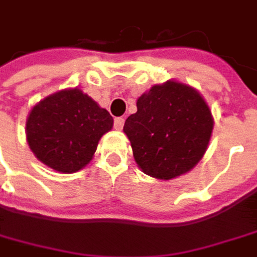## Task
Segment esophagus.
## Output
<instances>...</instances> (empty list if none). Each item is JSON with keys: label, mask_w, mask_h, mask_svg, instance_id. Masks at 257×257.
Masks as SVG:
<instances>
[{"label": "esophagus", "mask_w": 257, "mask_h": 257, "mask_svg": "<svg viewBox=\"0 0 257 257\" xmlns=\"http://www.w3.org/2000/svg\"><path fill=\"white\" fill-rule=\"evenodd\" d=\"M123 125H125V119H123V117H116V119H114V129L120 131V129L123 128Z\"/></svg>", "instance_id": "obj_1"}]
</instances>
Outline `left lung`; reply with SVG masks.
Masks as SVG:
<instances>
[{"mask_svg":"<svg viewBox=\"0 0 257 257\" xmlns=\"http://www.w3.org/2000/svg\"><path fill=\"white\" fill-rule=\"evenodd\" d=\"M137 109L125 120L123 132L144 173L170 180L204 157L214 119L195 88L177 81L153 85L137 100Z\"/></svg>","mask_w":257,"mask_h":257,"instance_id":"left-lung-1","label":"left lung"}]
</instances>
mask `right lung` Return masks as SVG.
Instances as JSON below:
<instances>
[{
    "label": "right lung",
    "instance_id": "right-lung-1",
    "mask_svg": "<svg viewBox=\"0 0 257 257\" xmlns=\"http://www.w3.org/2000/svg\"><path fill=\"white\" fill-rule=\"evenodd\" d=\"M113 126L106 109L78 88H68L40 100L26 120L30 150L43 164L61 173L85 167L100 138Z\"/></svg>",
    "mask_w": 257,
    "mask_h": 257
}]
</instances>
